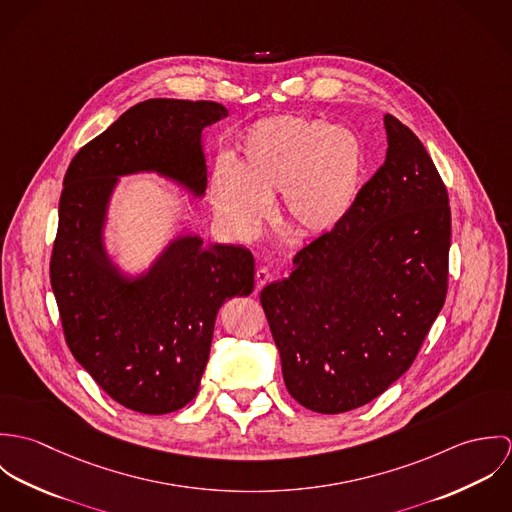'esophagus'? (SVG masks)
I'll list each match as a JSON object with an SVG mask.
<instances>
[{
	"label": "esophagus",
	"instance_id": "esophagus-1",
	"mask_svg": "<svg viewBox=\"0 0 512 512\" xmlns=\"http://www.w3.org/2000/svg\"><path fill=\"white\" fill-rule=\"evenodd\" d=\"M270 278H272V274L268 268H264V266L258 268L256 270V290H262L270 282Z\"/></svg>",
	"mask_w": 512,
	"mask_h": 512
}]
</instances>
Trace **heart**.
Returning <instances> with one entry per match:
<instances>
[{
    "label": "heart",
    "mask_w": 512,
    "mask_h": 512,
    "mask_svg": "<svg viewBox=\"0 0 512 512\" xmlns=\"http://www.w3.org/2000/svg\"><path fill=\"white\" fill-rule=\"evenodd\" d=\"M365 147L343 126L278 116L258 122L244 138L234 169L219 167L211 199L224 224L254 234L280 195V220L295 236L333 230L361 191Z\"/></svg>",
    "instance_id": "b5f03b06"
}]
</instances>
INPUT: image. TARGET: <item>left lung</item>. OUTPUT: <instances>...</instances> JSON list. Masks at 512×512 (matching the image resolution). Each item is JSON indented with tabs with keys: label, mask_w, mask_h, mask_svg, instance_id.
<instances>
[{
	"label": "left lung",
	"mask_w": 512,
	"mask_h": 512,
	"mask_svg": "<svg viewBox=\"0 0 512 512\" xmlns=\"http://www.w3.org/2000/svg\"><path fill=\"white\" fill-rule=\"evenodd\" d=\"M384 128V165L351 213L260 293L286 388L319 414L365 406L396 382L447 293V189L410 128L392 114Z\"/></svg>",
	"instance_id": "8db88e82"
}]
</instances>
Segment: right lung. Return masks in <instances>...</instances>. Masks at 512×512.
Returning a JSON list of instances; mask_svg holds the SVG:
<instances>
[{
  "mask_svg": "<svg viewBox=\"0 0 512 512\" xmlns=\"http://www.w3.org/2000/svg\"><path fill=\"white\" fill-rule=\"evenodd\" d=\"M224 116L209 100L140 102L80 147L63 181L51 286L65 339L96 384L134 412L169 414L197 396L220 305L252 293L254 256L185 234L146 274L124 276L104 246L108 203L118 177L142 171L203 197V130Z\"/></svg>",
  "mask_w": 512,
  "mask_h": 512,
  "instance_id": "right-lung-1",
  "label": "right lung"
}]
</instances>
